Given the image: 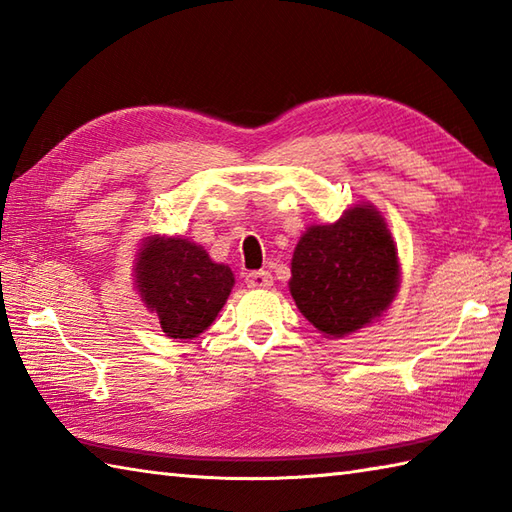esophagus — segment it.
<instances>
[{"instance_id":"1","label":"esophagus","mask_w":512,"mask_h":512,"mask_svg":"<svg viewBox=\"0 0 512 512\" xmlns=\"http://www.w3.org/2000/svg\"><path fill=\"white\" fill-rule=\"evenodd\" d=\"M246 286L248 288H270L273 286V275L268 270H253V273L246 275Z\"/></svg>"}]
</instances>
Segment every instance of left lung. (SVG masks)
I'll return each instance as SVG.
<instances>
[{"label": "left lung", "mask_w": 512, "mask_h": 512, "mask_svg": "<svg viewBox=\"0 0 512 512\" xmlns=\"http://www.w3.org/2000/svg\"><path fill=\"white\" fill-rule=\"evenodd\" d=\"M290 295L325 336L352 334L380 319L400 286L396 242L372 204H356L334 224H312L290 264Z\"/></svg>", "instance_id": "1"}]
</instances>
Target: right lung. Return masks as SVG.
I'll return each instance as SVG.
<instances>
[{
	"mask_svg": "<svg viewBox=\"0 0 512 512\" xmlns=\"http://www.w3.org/2000/svg\"><path fill=\"white\" fill-rule=\"evenodd\" d=\"M136 288L169 339H195L215 321L235 286L233 270L215 264L182 237H145L134 266Z\"/></svg>",
	"mask_w": 512,
	"mask_h": 512,
	"instance_id": "right-lung-1",
	"label": "right lung"
}]
</instances>
